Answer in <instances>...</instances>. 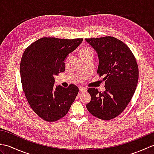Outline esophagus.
I'll return each mask as SVG.
<instances>
[{
	"label": "esophagus",
	"mask_w": 154,
	"mask_h": 154,
	"mask_svg": "<svg viewBox=\"0 0 154 154\" xmlns=\"http://www.w3.org/2000/svg\"><path fill=\"white\" fill-rule=\"evenodd\" d=\"M79 91H81V92H86V91H87V89H86V88H85V87H83V86L79 87Z\"/></svg>",
	"instance_id": "34e87169"
}]
</instances>
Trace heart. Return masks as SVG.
<instances>
[{"instance_id":"1","label":"heart","mask_w":154,"mask_h":154,"mask_svg":"<svg viewBox=\"0 0 154 154\" xmlns=\"http://www.w3.org/2000/svg\"><path fill=\"white\" fill-rule=\"evenodd\" d=\"M89 51H92V50L89 48H84L81 51V53H85V52H89Z\"/></svg>"}]
</instances>
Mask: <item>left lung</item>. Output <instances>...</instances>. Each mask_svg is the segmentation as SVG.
<instances>
[{
    "label": "left lung",
    "mask_w": 154,
    "mask_h": 154,
    "mask_svg": "<svg viewBox=\"0 0 154 154\" xmlns=\"http://www.w3.org/2000/svg\"><path fill=\"white\" fill-rule=\"evenodd\" d=\"M98 55L97 73L104 76L105 91L89 88L91 100L86 106L89 112L104 120L118 116L126 109L135 93L138 81V67L130 48L116 38H86Z\"/></svg>",
    "instance_id": "1"
}]
</instances>
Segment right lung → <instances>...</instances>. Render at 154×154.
<instances>
[{
	"instance_id": "1",
	"label": "right lung",
	"mask_w": 154,
	"mask_h": 154,
	"mask_svg": "<svg viewBox=\"0 0 154 154\" xmlns=\"http://www.w3.org/2000/svg\"><path fill=\"white\" fill-rule=\"evenodd\" d=\"M83 40L42 38L22 55L20 71L23 91L32 109L45 121L55 122L66 115L77 95L79 89L75 85L55 87L54 76L65 71V59Z\"/></svg>"
}]
</instances>
